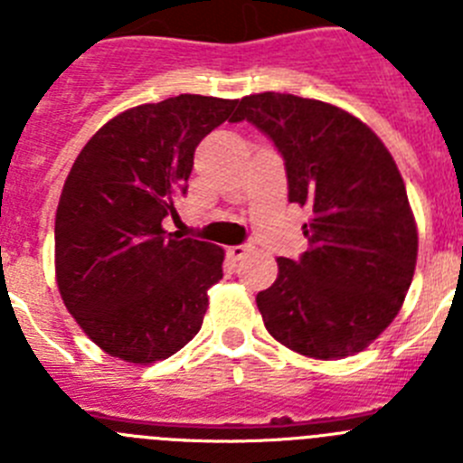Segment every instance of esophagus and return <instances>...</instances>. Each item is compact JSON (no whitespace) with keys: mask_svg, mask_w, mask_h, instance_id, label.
Here are the masks:
<instances>
[{"mask_svg":"<svg viewBox=\"0 0 463 463\" xmlns=\"http://www.w3.org/2000/svg\"><path fill=\"white\" fill-rule=\"evenodd\" d=\"M248 252H250V245H232V248L227 250V255L232 257L234 261H239V260H243Z\"/></svg>","mask_w":463,"mask_h":463,"instance_id":"esophagus-1","label":"esophagus"}]
</instances>
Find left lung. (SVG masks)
I'll return each instance as SVG.
<instances>
[{"label":"left lung","instance_id":"left-lung-1","mask_svg":"<svg viewBox=\"0 0 463 463\" xmlns=\"http://www.w3.org/2000/svg\"><path fill=\"white\" fill-rule=\"evenodd\" d=\"M248 120L276 143L288 199L310 208L308 250L278 257V278L257 294L278 343L313 359L362 353L399 315L417 264V224L406 183L384 143L353 113L297 94L243 97Z\"/></svg>","mask_w":463,"mask_h":463}]
</instances>
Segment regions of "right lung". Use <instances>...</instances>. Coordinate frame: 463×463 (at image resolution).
<instances>
[{
  "label": "right lung",
  "instance_id": "1",
  "mask_svg": "<svg viewBox=\"0 0 463 463\" xmlns=\"http://www.w3.org/2000/svg\"><path fill=\"white\" fill-rule=\"evenodd\" d=\"M236 99L178 94L110 118L73 162L55 213V278L85 336L110 357L155 364L202 329L222 278L220 245L166 234L194 150Z\"/></svg>",
  "mask_w": 463,
  "mask_h": 463
}]
</instances>
